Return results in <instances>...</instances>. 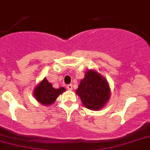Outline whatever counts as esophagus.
I'll return each mask as SVG.
<instances>
[{
    "label": "esophagus",
    "instance_id": "esophagus-1",
    "mask_svg": "<svg viewBox=\"0 0 150 150\" xmlns=\"http://www.w3.org/2000/svg\"><path fill=\"white\" fill-rule=\"evenodd\" d=\"M66 88H67V89L69 91L72 90V85H68L67 86H66Z\"/></svg>",
    "mask_w": 150,
    "mask_h": 150
}]
</instances>
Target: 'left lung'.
Masks as SVG:
<instances>
[{
    "mask_svg": "<svg viewBox=\"0 0 150 150\" xmlns=\"http://www.w3.org/2000/svg\"><path fill=\"white\" fill-rule=\"evenodd\" d=\"M76 94L83 105L91 110L104 108L110 98V88L107 79L96 70L88 69L81 79Z\"/></svg>",
    "mask_w": 150,
    "mask_h": 150,
    "instance_id": "obj_1",
    "label": "left lung"
}]
</instances>
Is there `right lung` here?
<instances>
[{"instance_id":"1","label":"right lung","mask_w":150,"mask_h":150,"mask_svg":"<svg viewBox=\"0 0 150 150\" xmlns=\"http://www.w3.org/2000/svg\"><path fill=\"white\" fill-rule=\"evenodd\" d=\"M64 91H65V88L61 87L59 88H54L46 78H44L33 90V96L39 103L44 106H50L55 103L59 94Z\"/></svg>"}]
</instances>
